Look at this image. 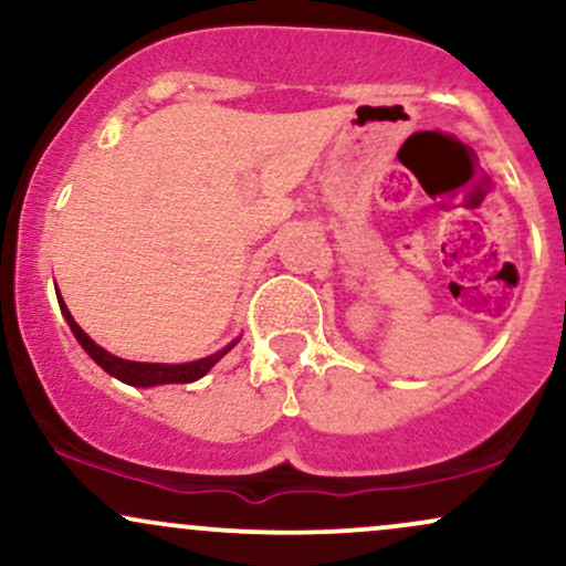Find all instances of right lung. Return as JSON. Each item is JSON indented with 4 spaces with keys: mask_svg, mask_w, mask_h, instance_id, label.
Instances as JSON below:
<instances>
[{
    "mask_svg": "<svg viewBox=\"0 0 566 566\" xmlns=\"http://www.w3.org/2000/svg\"><path fill=\"white\" fill-rule=\"evenodd\" d=\"M57 295V305H61V314L63 319L69 322L71 333H74L76 340H80V346L87 350L90 359L95 361L97 367L106 369L108 375L116 380L127 382V386H135V388H151V386H165V382H193L199 378H205L207 373H210L212 367L218 365L220 359H223L229 350L237 346V340H231L229 346H223L216 354L205 356V359H197V361H186V365H159V361H129V359H119V356L108 354L106 348H101L97 343L90 337L80 324L74 322V316H71V311L66 308V303H63L61 297V290H55Z\"/></svg>",
    "mask_w": 566,
    "mask_h": 566,
    "instance_id": "obj_1",
    "label": "right lung"
}]
</instances>
